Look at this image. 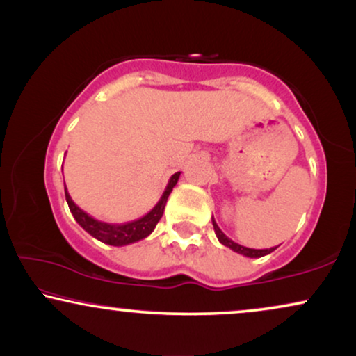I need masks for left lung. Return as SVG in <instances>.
I'll return each instance as SVG.
<instances>
[{
    "label": "left lung",
    "instance_id": "obj_1",
    "mask_svg": "<svg viewBox=\"0 0 356 356\" xmlns=\"http://www.w3.org/2000/svg\"><path fill=\"white\" fill-rule=\"evenodd\" d=\"M212 225H213V232H216L218 241H220L223 246L230 248L232 251L238 252V254H243V256H246V257H262V256H266V254H270L272 251L277 250V246H275V248H269V250H252V248L241 246V245H238V243L232 241L230 238H228V236L225 235V233H223V232L220 230V228H218L217 222L213 220V217H212Z\"/></svg>",
    "mask_w": 356,
    "mask_h": 356
}]
</instances>
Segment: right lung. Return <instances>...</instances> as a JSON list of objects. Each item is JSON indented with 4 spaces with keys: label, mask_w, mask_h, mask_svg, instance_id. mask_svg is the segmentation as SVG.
<instances>
[{
    "label": "right lung",
    "mask_w": 356,
    "mask_h": 356,
    "mask_svg": "<svg viewBox=\"0 0 356 356\" xmlns=\"http://www.w3.org/2000/svg\"><path fill=\"white\" fill-rule=\"evenodd\" d=\"M179 175H181V172H177L175 175H172V178H170L162 197H160L159 202L152 207V211L145 213L144 217L138 218V220L126 222V223H106V222L97 220V218L89 216V213L82 211L81 207L76 206L66 188H65V196H66L67 206H70V211L76 218V222L79 223V225L84 228L89 235L97 238V240L102 243H106V245L126 246V245H131V243L144 240V238H147L150 233L154 232L155 225H157L159 220L163 216L165 204H167V199L170 196V193H172V189L175 188V184L178 183Z\"/></svg>",
    "instance_id": "obj_1"
}]
</instances>
